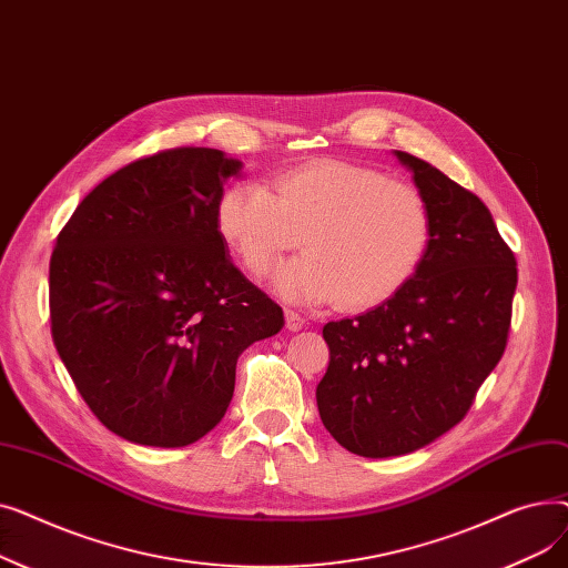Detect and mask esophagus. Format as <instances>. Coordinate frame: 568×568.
<instances>
[{
	"instance_id": "obj_1",
	"label": "esophagus",
	"mask_w": 568,
	"mask_h": 568,
	"mask_svg": "<svg viewBox=\"0 0 568 568\" xmlns=\"http://www.w3.org/2000/svg\"><path fill=\"white\" fill-rule=\"evenodd\" d=\"M304 324H306V320L302 317V315H296L294 311H285V326L290 332H300V329H304Z\"/></svg>"
}]
</instances>
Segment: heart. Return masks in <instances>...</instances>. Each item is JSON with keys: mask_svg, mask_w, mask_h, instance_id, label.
I'll return each instance as SVG.
<instances>
[{"mask_svg": "<svg viewBox=\"0 0 568 568\" xmlns=\"http://www.w3.org/2000/svg\"><path fill=\"white\" fill-rule=\"evenodd\" d=\"M223 242L253 276L274 268L276 290L294 304L334 302L368 311L396 296L422 266L430 244L424 195L382 170L317 159L260 184H236L216 204Z\"/></svg>", "mask_w": 568, "mask_h": 568, "instance_id": "obj_1", "label": "heart"}]
</instances>
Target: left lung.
<instances>
[{
	"label": "left lung",
	"mask_w": 568,
	"mask_h": 568,
	"mask_svg": "<svg viewBox=\"0 0 568 568\" xmlns=\"http://www.w3.org/2000/svg\"><path fill=\"white\" fill-rule=\"evenodd\" d=\"M396 156L428 204L426 257L389 302L322 329L320 419L364 458L416 452L465 419L506 349L518 285L488 206L430 163Z\"/></svg>",
	"instance_id": "1"
}]
</instances>
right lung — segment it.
I'll return each mask as SVG.
<instances>
[{
  "label": "right lung",
  "mask_w": 568,
  "mask_h": 568,
  "mask_svg": "<svg viewBox=\"0 0 568 568\" xmlns=\"http://www.w3.org/2000/svg\"><path fill=\"white\" fill-rule=\"evenodd\" d=\"M244 168L174 146L89 193L50 257V329L97 419L135 444L186 446L232 400L236 359L283 308L227 257L216 204Z\"/></svg>",
  "instance_id": "1"
}]
</instances>
